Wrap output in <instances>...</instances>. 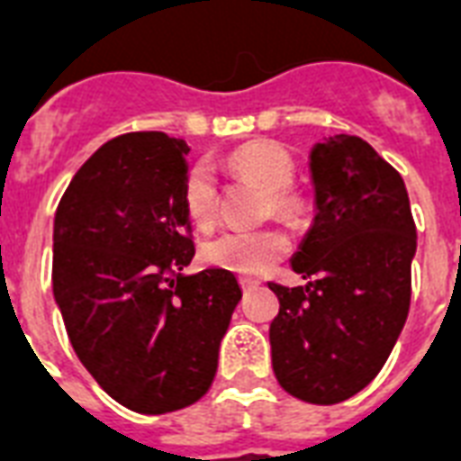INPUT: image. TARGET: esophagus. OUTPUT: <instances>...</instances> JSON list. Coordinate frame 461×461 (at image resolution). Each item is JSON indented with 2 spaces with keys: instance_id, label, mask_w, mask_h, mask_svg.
Returning a JSON list of instances; mask_svg holds the SVG:
<instances>
[{
  "instance_id": "esophagus-1",
  "label": "esophagus",
  "mask_w": 461,
  "mask_h": 461,
  "mask_svg": "<svg viewBox=\"0 0 461 461\" xmlns=\"http://www.w3.org/2000/svg\"><path fill=\"white\" fill-rule=\"evenodd\" d=\"M260 282L258 280H241V289L244 292H253V289H258Z\"/></svg>"
}]
</instances>
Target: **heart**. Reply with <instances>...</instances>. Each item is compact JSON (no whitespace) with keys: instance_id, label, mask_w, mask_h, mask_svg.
Listing matches in <instances>:
<instances>
[{"instance_id":"obj_1","label":"heart","mask_w":461,"mask_h":461,"mask_svg":"<svg viewBox=\"0 0 461 461\" xmlns=\"http://www.w3.org/2000/svg\"><path fill=\"white\" fill-rule=\"evenodd\" d=\"M227 165L237 176L267 191V212L282 220H294L302 212V198L289 188L294 181V162L282 146L270 140H253L237 148L227 159ZM184 203L195 230H212L217 217V186L205 167H195L188 174ZM287 253L289 239L280 230L230 231L210 241L203 251V258L210 266L251 277L270 270Z\"/></svg>"}]
</instances>
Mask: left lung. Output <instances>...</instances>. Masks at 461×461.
<instances>
[{
  "mask_svg": "<svg viewBox=\"0 0 461 461\" xmlns=\"http://www.w3.org/2000/svg\"><path fill=\"white\" fill-rule=\"evenodd\" d=\"M315 217L292 270L306 287L270 282L273 371L285 393L337 404L380 373L411 299L416 227L404 181L366 140L347 133L308 158Z\"/></svg>",
  "mask_w": 461,
  "mask_h": 461,
  "instance_id": "1",
  "label": "left lung"
}]
</instances>
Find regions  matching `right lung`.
Wrapping results in <instances>:
<instances>
[{
    "instance_id": "obj_1",
    "label": "right lung",
    "mask_w": 461,
    "mask_h": 461,
    "mask_svg": "<svg viewBox=\"0 0 461 461\" xmlns=\"http://www.w3.org/2000/svg\"><path fill=\"white\" fill-rule=\"evenodd\" d=\"M186 140L124 133L86 159L54 215L52 289L76 357L112 400L167 414L208 393L237 277L194 258Z\"/></svg>"
}]
</instances>
